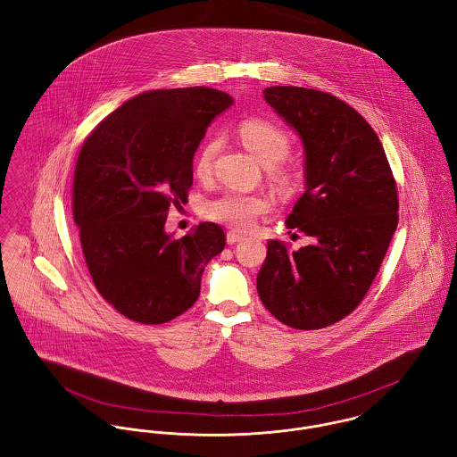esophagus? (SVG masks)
<instances>
[{
	"instance_id": "1",
	"label": "esophagus",
	"mask_w": 457,
	"mask_h": 457,
	"mask_svg": "<svg viewBox=\"0 0 457 457\" xmlns=\"http://www.w3.org/2000/svg\"><path fill=\"white\" fill-rule=\"evenodd\" d=\"M243 239H245V236H241L237 232H228L227 234V245H236V243H239Z\"/></svg>"
}]
</instances>
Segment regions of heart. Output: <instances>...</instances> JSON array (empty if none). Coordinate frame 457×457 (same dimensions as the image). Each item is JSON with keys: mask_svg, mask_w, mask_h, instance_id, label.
Masks as SVG:
<instances>
[{"mask_svg": "<svg viewBox=\"0 0 457 457\" xmlns=\"http://www.w3.org/2000/svg\"><path fill=\"white\" fill-rule=\"evenodd\" d=\"M239 137L246 149L261 162L262 165H272V176L279 185H290L294 181V172L281 165L279 162L287 156L290 149V140L287 133L261 118L245 120L239 125ZM220 147L218 138H207L196 151L194 169L198 178H205L211 172L212 158ZM269 209V202L259 195L245 194H225L205 204L204 212L207 218L223 223L236 230H248L257 218Z\"/></svg>", "mask_w": 457, "mask_h": 457, "instance_id": "1", "label": "heart"}]
</instances>
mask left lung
<instances>
[{"label": "left lung", "mask_w": 457, "mask_h": 457, "mask_svg": "<svg viewBox=\"0 0 457 457\" xmlns=\"http://www.w3.org/2000/svg\"><path fill=\"white\" fill-rule=\"evenodd\" d=\"M263 98L303 140L306 192L287 227L313 245L290 253L269 241L257 290L285 326H332L359 306L387 253L395 181L378 135L348 104L295 86L267 87Z\"/></svg>", "instance_id": "left-lung-1"}]
</instances>
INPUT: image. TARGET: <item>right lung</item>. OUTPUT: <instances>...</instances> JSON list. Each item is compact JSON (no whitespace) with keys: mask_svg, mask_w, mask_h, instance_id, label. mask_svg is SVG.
Instances as JSON below:
<instances>
[{"mask_svg":"<svg viewBox=\"0 0 457 457\" xmlns=\"http://www.w3.org/2000/svg\"><path fill=\"white\" fill-rule=\"evenodd\" d=\"M234 98L211 87L145 91L86 138L73 179V220L100 295L138 324H165L200 294L204 267L223 252L220 225L181 239L165 232L170 204L188 200L194 156Z\"/></svg>","mask_w":457,"mask_h":457,"instance_id":"add662e5","label":"right lung"}]
</instances>
